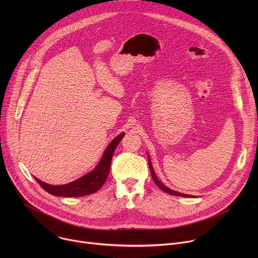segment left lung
<instances>
[{
    "label": "left lung",
    "mask_w": 258,
    "mask_h": 258,
    "mask_svg": "<svg viewBox=\"0 0 258 258\" xmlns=\"http://www.w3.org/2000/svg\"><path fill=\"white\" fill-rule=\"evenodd\" d=\"M149 167H150V171H151V175H152V177H153V179H154V181L156 182V185L162 190V191H164L165 193H167V194H170V195H173V196H181V197H193V196H189V195H186V194H181V193H178V192H175V191H172V190H170V189H168L167 187H165L162 182H160V180H158V178L156 177V175H155V173H154V171H153V167H152V165H151V161H150V159H149Z\"/></svg>",
    "instance_id": "8db88e82"
}]
</instances>
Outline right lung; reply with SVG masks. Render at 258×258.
I'll use <instances>...</instances> for the list:
<instances>
[{"label":"right lung","instance_id":"1","mask_svg":"<svg viewBox=\"0 0 258 258\" xmlns=\"http://www.w3.org/2000/svg\"><path fill=\"white\" fill-rule=\"evenodd\" d=\"M123 136H124L123 133L118 135L111 143L109 144V146L107 147L104 152V155L102 156L101 161L93 171L89 172L88 174L82 176L81 178L75 181L63 186H52L40 180L39 178L36 177L34 178L46 192L54 196L81 197V196L93 194L97 192L106 181V178L110 171V165H111L113 153L116 149L117 145L123 138Z\"/></svg>","mask_w":258,"mask_h":258}]
</instances>
